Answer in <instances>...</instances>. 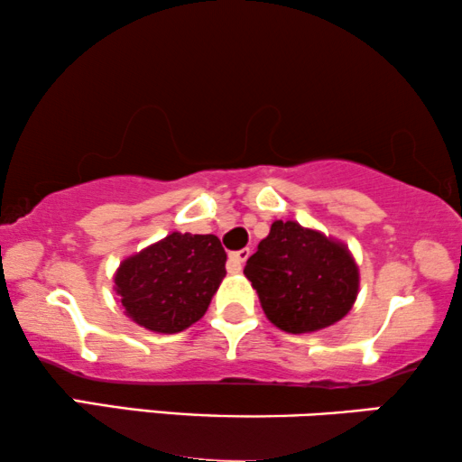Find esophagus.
Wrapping results in <instances>:
<instances>
[{
  "label": "esophagus",
  "instance_id": "34e87169",
  "mask_svg": "<svg viewBox=\"0 0 462 462\" xmlns=\"http://www.w3.org/2000/svg\"><path fill=\"white\" fill-rule=\"evenodd\" d=\"M248 256H250V248L231 252L229 263H226V269H229V273H239V271H242V267H244V263L248 261Z\"/></svg>",
  "mask_w": 462,
  "mask_h": 462
}]
</instances>
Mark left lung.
<instances>
[{"instance_id": "obj_1", "label": "left lung", "mask_w": 462, "mask_h": 462, "mask_svg": "<svg viewBox=\"0 0 462 462\" xmlns=\"http://www.w3.org/2000/svg\"><path fill=\"white\" fill-rule=\"evenodd\" d=\"M264 315L290 334L318 332L351 311L359 269L349 248L294 220H275L245 263Z\"/></svg>"}]
</instances>
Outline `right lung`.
Listing matches in <instances>:
<instances>
[{
  "instance_id": "add662e5",
  "label": "right lung",
  "mask_w": 462,
  "mask_h": 462,
  "mask_svg": "<svg viewBox=\"0 0 462 462\" xmlns=\"http://www.w3.org/2000/svg\"><path fill=\"white\" fill-rule=\"evenodd\" d=\"M217 236L170 233L119 264L116 292L125 315L151 332L176 334L204 318L226 275Z\"/></svg>"
}]
</instances>
